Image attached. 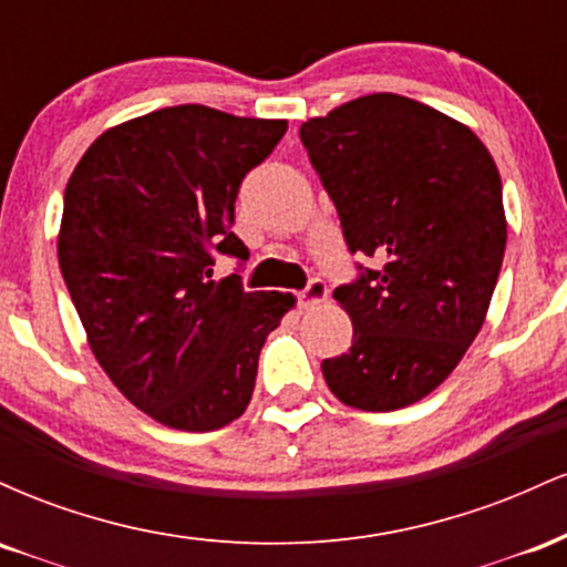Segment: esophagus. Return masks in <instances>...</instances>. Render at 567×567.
Here are the masks:
<instances>
[{
	"label": "esophagus",
	"instance_id": "1",
	"mask_svg": "<svg viewBox=\"0 0 567 567\" xmlns=\"http://www.w3.org/2000/svg\"><path fill=\"white\" fill-rule=\"evenodd\" d=\"M324 298H328V285H324L320 277L311 279V282L298 292V303H301V309H315V306H320Z\"/></svg>",
	"mask_w": 567,
	"mask_h": 567
}]
</instances>
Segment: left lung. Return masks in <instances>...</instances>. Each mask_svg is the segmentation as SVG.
Here are the masks:
<instances>
[{
	"label": "left lung",
	"mask_w": 567,
	"mask_h": 567,
	"mask_svg": "<svg viewBox=\"0 0 567 567\" xmlns=\"http://www.w3.org/2000/svg\"><path fill=\"white\" fill-rule=\"evenodd\" d=\"M362 269L333 298L354 324L322 362L343 405L389 413L440 386L483 328L506 247L501 175L485 143L437 109L362 95L301 125Z\"/></svg>",
	"instance_id": "8db88e82"
}]
</instances>
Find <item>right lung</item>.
Wrapping results in <instances>:
<instances>
[{
	"instance_id": "add662e5",
	"label": "right lung",
	"mask_w": 567,
	"mask_h": 567,
	"mask_svg": "<svg viewBox=\"0 0 567 567\" xmlns=\"http://www.w3.org/2000/svg\"><path fill=\"white\" fill-rule=\"evenodd\" d=\"M285 130L186 103L106 130L71 173L61 275L97 365L159 424L213 432L239 419L266 336L296 303L213 279L218 252L247 261L234 202Z\"/></svg>"
}]
</instances>
